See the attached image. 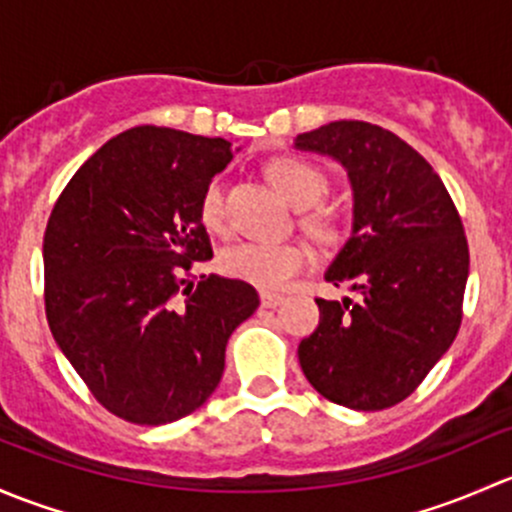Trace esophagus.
I'll return each mask as SVG.
<instances>
[{"label": "esophagus", "mask_w": 512, "mask_h": 512, "mask_svg": "<svg viewBox=\"0 0 512 512\" xmlns=\"http://www.w3.org/2000/svg\"><path fill=\"white\" fill-rule=\"evenodd\" d=\"M283 303L281 293H271V291H261V305L263 308H276V305Z\"/></svg>", "instance_id": "1"}]
</instances>
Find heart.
Wrapping results in <instances>:
<instances>
[{"label":"heart","instance_id":"heart-1","mask_svg":"<svg viewBox=\"0 0 512 512\" xmlns=\"http://www.w3.org/2000/svg\"><path fill=\"white\" fill-rule=\"evenodd\" d=\"M266 175L273 187L281 192V197L298 209L315 207L328 192V177L323 175V170L293 155L273 157L266 165ZM199 217L209 229H224L226 212L224 179L221 177H214L204 187L202 199H199ZM305 224H308L310 234H315L318 239H333L335 226L325 214H310ZM310 261H313V254L303 244H271V241L251 239L231 244L221 254V268L231 278L268 288V291L286 288Z\"/></svg>","mask_w":512,"mask_h":512}]
</instances>
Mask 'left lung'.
I'll use <instances>...</instances> for the list:
<instances>
[{
    "instance_id": "left-lung-1",
    "label": "left lung",
    "mask_w": 512,
    "mask_h": 512,
    "mask_svg": "<svg viewBox=\"0 0 512 512\" xmlns=\"http://www.w3.org/2000/svg\"><path fill=\"white\" fill-rule=\"evenodd\" d=\"M340 162L352 187V234L325 271L357 300L315 298L320 323L300 340L308 382L357 412L399 404L446 355L461 325L468 244L434 167L389 130L335 120L295 138Z\"/></svg>"
}]
</instances>
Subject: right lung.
Returning <instances> with one entry per match:
<instances>
[{"label": "right lung", "instance_id": "add662e5", "mask_svg": "<svg viewBox=\"0 0 512 512\" xmlns=\"http://www.w3.org/2000/svg\"><path fill=\"white\" fill-rule=\"evenodd\" d=\"M231 142L140 125L71 177L44 234L51 335L108 412L160 426L202 407L231 333L258 293L236 278L189 281L212 258L199 217Z\"/></svg>", "mask_w": 512, "mask_h": 512}]
</instances>
